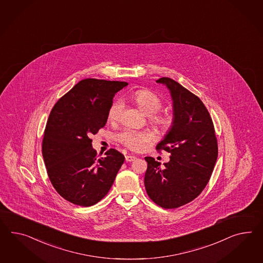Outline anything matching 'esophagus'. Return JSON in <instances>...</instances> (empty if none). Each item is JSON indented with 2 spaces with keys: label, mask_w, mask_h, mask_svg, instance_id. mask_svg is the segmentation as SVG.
I'll list each match as a JSON object with an SVG mask.
<instances>
[{
  "label": "esophagus",
  "mask_w": 263,
  "mask_h": 263,
  "mask_svg": "<svg viewBox=\"0 0 263 263\" xmlns=\"http://www.w3.org/2000/svg\"><path fill=\"white\" fill-rule=\"evenodd\" d=\"M136 156H133V155H127V156H125V160H126V162H133V161H135Z\"/></svg>",
  "instance_id": "esophagus-1"
}]
</instances>
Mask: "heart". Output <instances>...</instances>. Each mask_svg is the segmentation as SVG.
Returning <instances> with one entry per match:
<instances>
[{
    "label": "heart",
    "instance_id": "obj_1",
    "mask_svg": "<svg viewBox=\"0 0 263 263\" xmlns=\"http://www.w3.org/2000/svg\"><path fill=\"white\" fill-rule=\"evenodd\" d=\"M133 100L143 113L150 116V121L157 128L166 131L171 128L172 119L168 115L158 114L163 106L160 97L149 90H139L133 95ZM123 101L117 100L111 104L108 111L109 121H117L121 118L123 110ZM117 140L129 149L141 150L153 140V135L147 131H136L125 129L117 135Z\"/></svg>",
    "mask_w": 263,
    "mask_h": 263
}]
</instances>
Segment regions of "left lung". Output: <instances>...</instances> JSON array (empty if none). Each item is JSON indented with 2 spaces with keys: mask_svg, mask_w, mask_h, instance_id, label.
<instances>
[{
  "mask_svg": "<svg viewBox=\"0 0 263 263\" xmlns=\"http://www.w3.org/2000/svg\"><path fill=\"white\" fill-rule=\"evenodd\" d=\"M170 90L173 101V121L158 151L171 153L163 163L145 157L147 170L144 185L150 199L163 209H176L196 198L213 173L218 146L213 120L197 96L175 80L159 78Z\"/></svg>",
  "mask_w": 263,
  "mask_h": 263,
  "instance_id": "8db88e82",
  "label": "left lung"
}]
</instances>
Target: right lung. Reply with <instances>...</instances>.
<instances>
[{"label": "right lung", "mask_w": 263, "mask_h": 263, "mask_svg": "<svg viewBox=\"0 0 263 263\" xmlns=\"http://www.w3.org/2000/svg\"><path fill=\"white\" fill-rule=\"evenodd\" d=\"M127 82L87 78L57 101L44 132L42 154L50 183L63 198L90 206L113 185L124 162L118 150L98 158L90 137L104 127L116 92Z\"/></svg>", "instance_id": "1"}]
</instances>
